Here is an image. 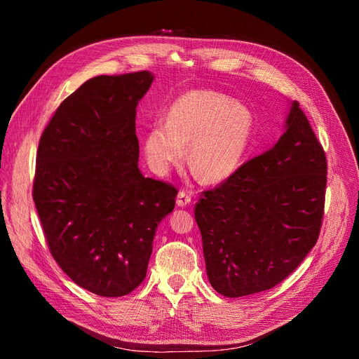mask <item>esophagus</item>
<instances>
[{"mask_svg": "<svg viewBox=\"0 0 359 359\" xmlns=\"http://www.w3.org/2000/svg\"><path fill=\"white\" fill-rule=\"evenodd\" d=\"M190 202H191V196H190V194H189L187 191L180 190L178 196H177V205L181 206V208H184V206L190 205Z\"/></svg>", "mask_w": 359, "mask_h": 359, "instance_id": "obj_1", "label": "esophagus"}]
</instances>
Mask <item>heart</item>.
<instances>
[{"instance_id": "obj_1", "label": "heart", "mask_w": 359, "mask_h": 359, "mask_svg": "<svg viewBox=\"0 0 359 359\" xmlns=\"http://www.w3.org/2000/svg\"><path fill=\"white\" fill-rule=\"evenodd\" d=\"M255 133V115L248 106L211 90H193L180 95L144 137L149 168L165 175L186 157L205 182L232 177Z\"/></svg>"}]
</instances>
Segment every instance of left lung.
Masks as SVG:
<instances>
[{"label":"left lung","instance_id":"1","mask_svg":"<svg viewBox=\"0 0 359 359\" xmlns=\"http://www.w3.org/2000/svg\"><path fill=\"white\" fill-rule=\"evenodd\" d=\"M285 128L273 148L203 191L194 206L206 274L227 298L281 283L319 238L327 156L298 102Z\"/></svg>","mask_w":359,"mask_h":359}]
</instances>
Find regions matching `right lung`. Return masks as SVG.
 <instances>
[{
  "label": "right lung",
  "mask_w": 359,
  "mask_h": 359,
  "mask_svg": "<svg viewBox=\"0 0 359 359\" xmlns=\"http://www.w3.org/2000/svg\"><path fill=\"white\" fill-rule=\"evenodd\" d=\"M153 73L95 76L70 94L40 137L32 199L50 255L100 297L135 290L177 189L139 170L136 107Z\"/></svg>",
  "instance_id": "right-lung-1"
}]
</instances>
